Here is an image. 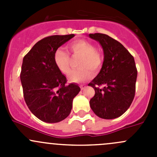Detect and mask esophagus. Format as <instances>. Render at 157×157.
I'll return each instance as SVG.
<instances>
[{
    "mask_svg": "<svg viewBox=\"0 0 157 157\" xmlns=\"http://www.w3.org/2000/svg\"><path fill=\"white\" fill-rule=\"evenodd\" d=\"M80 89H81V90H83V89L86 87V86H85V85H80Z\"/></svg>",
    "mask_w": 157,
    "mask_h": 157,
    "instance_id": "esophagus-1",
    "label": "esophagus"
}]
</instances>
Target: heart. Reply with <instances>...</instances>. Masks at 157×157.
I'll use <instances>...</instances> for the list:
<instances>
[{"label":"heart","mask_w":157,"mask_h":157,"mask_svg":"<svg viewBox=\"0 0 157 157\" xmlns=\"http://www.w3.org/2000/svg\"><path fill=\"white\" fill-rule=\"evenodd\" d=\"M68 49L73 56H81L77 64L78 69L70 73V82H84L89 80L94 74H98L104 63L103 54L97 50L93 43L80 39L71 42ZM54 62L57 68L63 74H67L71 70V58L64 49L59 48L54 54Z\"/></svg>","instance_id":"heart-1"}]
</instances>
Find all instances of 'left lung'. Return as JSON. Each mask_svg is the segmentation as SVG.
Wrapping results in <instances>:
<instances>
[{
  "instance_id": "8db88e82",
  "label": "left lung",
  "mask_w": 157,
  "mask_h": 157,
  "mask_svg": "<svg viewBox=\"0 0 157 157\" xmlns=\"http://www.w3.org/2000/svg\"><path fill=\"white\" fill-rule=\"evenodd\" d=\"M89 36L98 41L104 51L102 69L88 84L95 90L90 107L99 118H116L128 110L135 96L137 70L134 58L119 42L108 35Z\"/></svg>"
}]
</instances>
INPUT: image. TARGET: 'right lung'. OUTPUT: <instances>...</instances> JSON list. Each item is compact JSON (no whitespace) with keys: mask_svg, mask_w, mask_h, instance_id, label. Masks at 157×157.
<instances>
[{"mask_svg":"<svg viewBox=\"0 0 157 157\" xmlns=\"http://www.w3.org/2000/svg\"><path fill=\"white\" fill-rule=\"evenodd\" d=\"M74 36L44 38L23 58L20 72L23 97L32 113L45 122H59L67 118L80 90L74 83L67 84V78L54 62L55 51Z\"/></svg>","mask_w":157,"mask_h":157,"instance_id":"1","label":"right lung"}]
</instances>
